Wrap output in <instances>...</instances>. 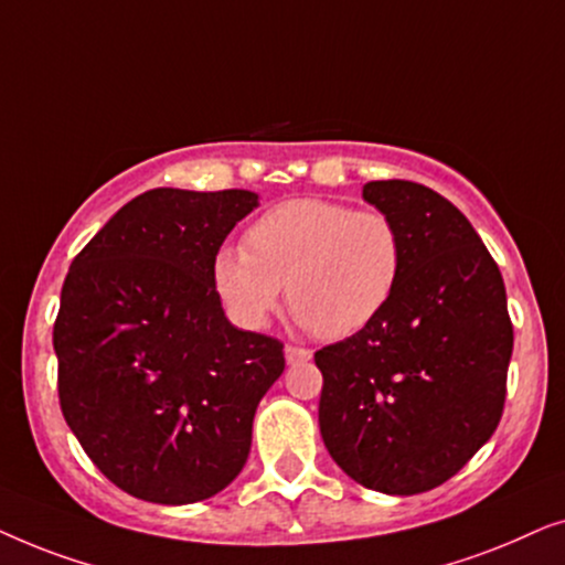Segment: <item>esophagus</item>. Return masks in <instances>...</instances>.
I'll list each match as a JSON object with an SVG mask.
<instances>
[{
  "label": "esophagus",
  "mask_w": 565,
  "mask_h": 565,
  "mask_svg": "<svg viewBox=\"0 0 565 565\" xmlns=\"http://www.w3.org/2000/svg\"><path fill=\"white\" fill-rule=\"evenodd\" d=\"M311 358L313 352L303 350V347H292V344L285 347V362H288V365H298V362H308Z\"/></svg>",
  "instance_id": "obj_1"
}]
</instances>
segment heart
<instances>
[{
  "mask_svg": "<svg viewBox=\"0 0 565 565\" xmlns=\"http://www.w3.org/2000/svg\"><path fill=\"white\" fill-rule=\"evenodd\" d=\"M404 273V238L381 211L323 198L277 203L252 223L244 249L223 246L213 285L246 329L265 327L285 288L296 321L323 339L373 323Z\"/></svg>",
  "mask_w": 565,
  "mask_h": 565,
  "instance_id": "heart-1",
  "label": "heart"
}]
</instances>
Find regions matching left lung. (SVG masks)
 Wrapping results in <instances>:
<instances>
[{"label": "left lung", "instance_id": "left-lung-1", "mask_svg": "<svg viewBox=\"0 0 565 565\" xmlns=\"http://www.w3.org/2000/svg\"><path fill=\"white\" fill-rule=\"evenodd\" d=\"M404 238V273L373 323L313 354L319 427L365 489L412 497L452 478L499 427L512 360L507 290L470 221L439 192L367 182Z\"/></svg>", "mask_w": 565, "mask_h": 565}]
</instances>
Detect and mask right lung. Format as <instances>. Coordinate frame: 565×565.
I'll use <instances>...</instances> for the list:
<instances>
[{
    "instance_id": "1",
    "label": "right lung",
    "mask_w": 565,
    "mask_h": 565,
    "mask_svg": "<svg viewBox=\"0 0 565 565\" xmlns=\"http://www.w3.org/2000/svg\"><path fill=\"white\" fill-rule=\"evenodd\" d=\"M249 190L157 188L76 254L53 327L58 398L92 462L153 504L211 499L242 473L282 344L236 329L213 285Z\"/></svg>"
}]
</instances>
